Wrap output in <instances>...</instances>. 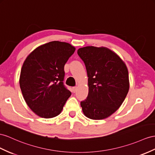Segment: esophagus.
Masks as SVG:
<instances>
[{
  "mask_svg": "<svg viewBox=\"0 0 155 155\" xmlns=\"http://www.w3.org/2000/svg\"><path fill=\"white\" fill-rule=\"evenodd\" d=\"M77 90V86H74V87H73V88H72V91H73V93H74L75 92H76Z\"/></svg>",
  "mask_w": 155,
  "mask_h": 155,
  "instance_id": "esophagus-1",
  "label": "esophagus"
}]
</instances>
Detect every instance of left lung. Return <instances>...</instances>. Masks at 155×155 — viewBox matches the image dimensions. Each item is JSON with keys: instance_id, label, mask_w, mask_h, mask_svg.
<instances>
[{"instance_id": "left-lung-1", "label": "left lung", "mask_w": 155, "mask_h": 155, "mask_svg": "<svg viewBox=\"0 0 155 155\" xmlns=\"http://www.w3.org/2000/svg\"><path fill=\"white\" fill-rule=\"evenodd\" d=\"M77 54L84 63L88 77V97L81 102L83 113L93 120L107 118L120 107L128 92L125 63L106 47H83Z\"/></svg>"}]
</instances>
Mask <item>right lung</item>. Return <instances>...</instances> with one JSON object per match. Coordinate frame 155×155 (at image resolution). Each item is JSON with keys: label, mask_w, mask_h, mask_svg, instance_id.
Instances as JSON below:
<instances>
[{"label": "right lung", "mask_w": 155, "mask_h": 155, "mask_svg": "<svg viewBox=\"0 0 155 155\" xmlns=\"http://www.w3.org/2000/svg\"><path fill=\"white\" fill-rule=\"evenodd\" d=\"M74 51L69 43L51 41L37 47L25 59L19 86L26 104L38 116L59 115L71 96L63 81L64 65Z\"/></svg>", "instance_id": "1"}]
</instances>
